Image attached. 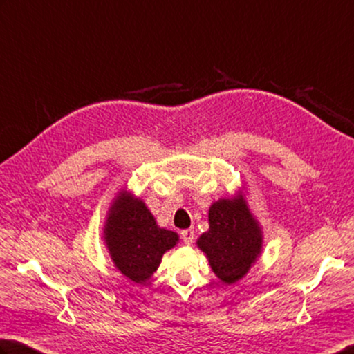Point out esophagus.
Here are the masks:
<instances>
[{"instance_id":"34e87169","label":"esophagus","mask_w":354,"mask_h":354,"mask_svg":"<svg viewBox=\"0 0 354 354\" xmlns=\"http://www.w3.org/2000/svg\"><path fill=\"white\" fill-rule=\"evenodd\" d=\"M181 239H183V241L185 244H192V243H194V240H195V232L192 229H185V230H183V232H181Z\"/></svg>"}]
</instances>
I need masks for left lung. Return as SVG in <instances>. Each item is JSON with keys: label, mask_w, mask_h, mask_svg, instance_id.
Segmentation results:
<instances>
[{"label": "left lung", "mask_w": 354, "mask_h": 354, "mask_svg": "<svg viewBox=\"0 0 354 354\" xmlns=\"http://www.w3.org/2000/svg\"><path fill=\"white\" fill-rule=\"evenodd\" d=\"M196 244L224 283L232 285L248 274L261 254L263 234L243 195L218 199L210 205L209 230Z\"/></svg>", "instance_id": "8db88e82"}]
</instances>
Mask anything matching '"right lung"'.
I'll use <instances>...</instances> for the list:
<instances>
[{
	"label": "right lung",
	"instance_id": "right-lung-1",
	"mask_svg": "<svg viewBox=\"0 0 354 354\" xmlns=\"http://www.w3.org/2000/svg\"><path fill=\"white\" fill-rule=\"evenodd\" d=\"M104 240L114 266L134 283L144 285L179 236L158 226L142 199L120 190L108 210Z\"/></svg>",
	"mask_w": 354,
	"mask_h": 354
}]
</instances>
